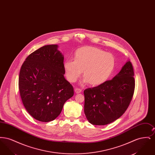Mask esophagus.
I'll return each mask as SVG.
<instances>
[{
    "mask_svg": "<svg viewBox=\"0 0 155 155\" xmlns=\"http://www.w3.org/2000/svg\"><path fill=\"white\" fill-rule=\"evenodd\" d=\"M81 92H82V89H81L77 88H75V93L78 94V93H81Z\"/></svg>",
    "mask_w": 155,
    "mask_h": 155,
    "instance_id": "esophagus-1",
    "label": "esophagus"
}]
</instances>
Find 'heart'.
I'll use <instances>...</instances> for the list:
<instances>
[{
  "mask_svg": "<svg viewBox=\"0 0 155 155\" xmlns=\"http://www.w3.org/2000/svg\"><path fill=\"white\" fill-rule=\"evenodd\" d=\"M116 61L110 53L95 47H84L77 50L74 61L66 60L63 68L67 80L74 82L80 77L82 71L85 77L82 83L98 86L107 81L114 71Z\"/></svg>",
  "mask_w": 155,
  "mask_h": 155,
  "instance_id": "1",
  "label": "heart"
}]
</instances>
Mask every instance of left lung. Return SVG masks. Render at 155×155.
Listing matches in <instances>:
<instances>
[{
	"label": "left lung",
	"instance_id": "left-lung-1",
	"mask_svg": "<svg viewBox=\"0 0 155 155\" xmlns=\"http://www.w3.org/2000/svg\"><path fill=\"white\" fill-rule=\"evenodd\" d=\"M134 76L133 65L128 60L112 80L84 90V113L91 124L106 125L124 113L134 92Z\"/></svg>",
	"mask_w": 155,
	"mask_h": 155
}]
</instances>
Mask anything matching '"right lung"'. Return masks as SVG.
Returning <instances> with one entry per match:
<instances>
[{
    "mask_svg": "<svg viewBox=\"0 0 155 155\" xmlns=\"http://www.w3.org/2000/svg\"><path fill=\"white\" fill-rule=\"evenodd\" d=\"M58 45H48L32 53L23 63L18 87L30 115L42 122L57 118L74 89L64 77V56Z\"/></svg>",
    "mask_w": 155,
    "mask_h": 155,
    "instance_id": "1",
    "label": "right lung"
}]
</instances>
